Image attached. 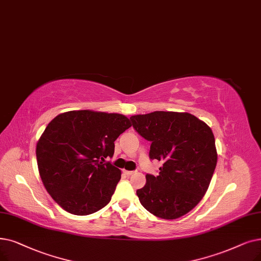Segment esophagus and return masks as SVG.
<instances>
[{"label":"esophagus","instance_id":"1","mask_svg":"<svg viewBox=\"0 0 261 261\" xmlns=\"http://www.w3.org/2000/svg\"><path fill=\"white\" fill-rule=\"evenodd\" d=\"M123 173L126 174V175H128V176H131V175H133L135 172H134V171H123Z\"/></svg>","mask_w":261,"mask_h":261}]
</instances>
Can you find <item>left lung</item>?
Returning <instances> with one entry per match:
<instances>
[{
  "mask_svg": "<svg viewBox=\"0 0 261 261\" xmlns=\"http://www.w3.org/2000/svg\"><path fill=\"white\" fill-rule=\"evenodd\" d=\"M130 119L151 142L149 158L163 161L159 175L147 174L146 185L137 191L141 203L158 218L182 217L206 194L217 166L212 130L190 113L155 111Z\"/></svg>",
  "mask_w": 261,
  "mask_h": 261,
  "instance_id": "1",
  "label": "left lung"
}]
</instances>
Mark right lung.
Wrapping results in <instances>:
<instances>
[{"label":"right lung","mask_w":261,"mask_h":261,"mask_svg":"<svg viewBox=\"0 0 261 261\" xmlns=\"http://www.w3.org/2000/svg\"><path fill=\"white\" fill-rule=\"evenodd\" d=\"M130 127L124 115L89 110L62 113L49 122L37 142V164L44 188L64 210L87 215L110 202L121 172L103 162Z\"/></svg>","instance_id":"right-lung-1"}]
</instances>
